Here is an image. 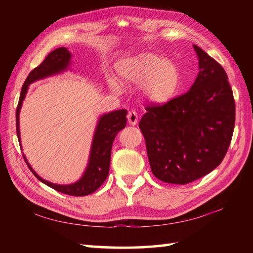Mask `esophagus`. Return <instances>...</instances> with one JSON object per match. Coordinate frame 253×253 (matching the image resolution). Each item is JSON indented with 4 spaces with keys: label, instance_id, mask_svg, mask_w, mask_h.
Returning <instances> with one entry per match:
<instances>
[{
    "label": "esophagus",
    "instance_id": "1",
    "mask_svg": "<svg viewBox=\"0 0 253 253\" xmlns=\"http://www.w3.org/2000/svg\"><path fill=\"white\" fill-rule=\"evenodd\" d=\"M127 120L130 125H136V124L138 123V114L135 111H129L127 115Z\"/></svg>",
    "mask_w": 253,
    "mask_h": 253
}]
</instances>
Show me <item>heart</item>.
Listing matches in <instances>:
<instances>
[{
    "label": "heart",
    "mask_w": 253,
    "mask_h": 253,
    "mask_svg": "<svg viewBox=\"0 0 253 253\" xmlns=\"http://www.w3.org/2000/svg\"><path fill=\"white\" fill-rule=\"evenodd\" d=\"M116 74L124 84H137L144 99L152 103H164L173 98L179 84V73L175 64L154 53H141L123 58L116 63ZM112 89L120 84L110 82Z\"/></svg>",
    "instance_id": "heart-1"
}]
</instances>
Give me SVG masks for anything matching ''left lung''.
I'll return each instance as SVG.
<instances>
[{"instance_id": "8db88e82", "label": "left lung", "mask_w": 253, "mask_h": 253, "mask_svg": "<svg viewBox=\"0 0 253 253\" xmlns=\"http://www.w3.org/2000/svg\"><path fill=\"white\" fill-rule=\"evenodd\" d=\"M193 49L200 72L190 90L163 105H148L139 123L152 173L169 184H189L216 169L234 132L227 75L201 47Z\"/></svg>"}]
</instances>
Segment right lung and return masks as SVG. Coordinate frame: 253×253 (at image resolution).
I'll return each mask as SVG.
<instances>
[{
  "label": "right lung",
  "mask_w": 253,
  "mask_h": 253,
  "mask_svg": "<svg viewBox=\"0 0 253 253\" xmlns=\"http://www.w3.org/2000/svg\"><path fill=\"white\" fill-rule=\"evenodd\" d=\"M72 54L66 47H58V49L52 51L47 55L44 61L39 66L32 69L28 77L26 78L25 83L21 88V92L19 96L17 110H16V130H17L18 140L20 141L19 133V112L23 105V101L26 96L27 90L29 84L36 80L52 76L58 73H62L68 69L71 64ZM126 115L127 110H117L113 111L106 114L102 115L99 118L98 125H96L92 146L90 150L89 162L85 169L84 175L78 181L71 185H56L53 182L47 181L38 175L36 171L31 169L28 161L23 154L26 161V164L28 165L30 170L34 173L40 181L43 182L46 186H49L56 191L75 197H83L90 195L94 192L105 181L110 170V162H111V150L112 144L116 135L126 126Z\"/></svg>",
  "instance_id": "obj_1"
}]
</instances>
